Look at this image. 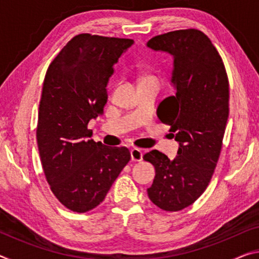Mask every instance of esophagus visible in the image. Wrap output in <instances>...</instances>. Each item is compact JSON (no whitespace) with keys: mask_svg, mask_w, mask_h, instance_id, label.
I'll return each instance as SVG.
<instances>
[{"mask_svg":"<svg viewBox=\"0 0 259 259\" xmlns=\"http://www.w3.org/2000/svg\"><path fill=\"white\" fill-rule=\"evenodd\" d=\"M131 160L134 162H139L143 160V151L140 148H133L131 150Z\"/></svg>","mask_w":259,"mask_h":259,"instance_id":"34e87169","label":"esophagus"}]
</instances>
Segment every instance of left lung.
I'll use <instances>...</instances> for the list:
<instances>
[{
	"mask_svg": "<svg viewBox=\"0 0 259 259\" xmlns=\"http://www.w3.org/2000/svg\"><path fill=\"white\" fill-rule=\"evenodd\" d=\"M147 47L174 56L176 95L162 100L157 116L181 145L174 160L156 150L143 156L155 168L147 194L160 209L179 211L194 203L211 181L229 119V77L219 52L199 29L156 35Z\"/></svg>",
	"mask_w": 259,
	"mask_h": 259,
	"instance_id": "1",
	"label": "left lung"
}]
</instances>
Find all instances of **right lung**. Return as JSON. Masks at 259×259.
I'll list each match as a JSON object with an SVG mask.
<instances>
[{
  "label": "right lung",
  "instance_id": "right-lung-1",
  "mask_svg": "<svg viewBox=\"0 0 259 259\" xmlns=\"http://www.w3.org/2000/svg\"><path fill=\"white\" fill-rule=\"evenodd\" d=\"M131 38L78 34L51 61L43 82L36 140L48 184L59 202L87 212L103 202L131 160L126 147L88 139V123L104 112L113 65Z\"/></svg>",
  "mask_w": 259,
  "mask_h": 259
}]
</instances>
